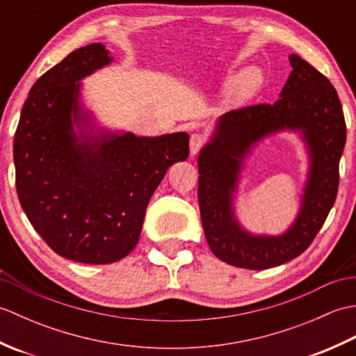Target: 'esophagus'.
Returning <instances> with one entry per match:
<instances>
[{"label": "esophagus", "instance_id": "34e87169", "mask_svg": "<svg viewBox=\"0 0 356 356\" xmlns=\"http://www.w3.org/2000/svg\"><path fill=\"white\" fill-rule=\"evenodd\" d=\"M203 143H205V138H203L202 134L199 133H194L191 134V139H190V149H191V154H197L199 149L202 148Z\"/></svg>", "mask_w": 356, "mask_h": 356}]
</instances>
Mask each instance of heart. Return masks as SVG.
<instances>
[{"label":"heart","mask_w":356,"mask_h":356,"mask_svg":"<svg viewBox=\"0 0 356 356\" xmlns=\"http://www.w3.org/2000/svg\"><path fill=\"white\" fill-rule=\"evenodd\" d=\"M263 86V73L260 69H248L231 81L226 90V97L231 104H241L259 93Z\"/></svg>","instance_id":"b5f03b06"}]
</instances>
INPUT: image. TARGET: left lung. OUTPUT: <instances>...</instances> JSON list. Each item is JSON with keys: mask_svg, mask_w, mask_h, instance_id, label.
Wrapping results in <instances>:
<instances>
[{"mask_svg": "<svg viewBox=\"0 0 356 356\" xmlns=\"http://www.w3.org/2000/svg\"><path fill=\"white\" fill-rule=\"evenodd\" d=\"M292 72L274 104L232 110L218 118L200 149L199 205L211 251L222 261L252 270L269 269L303 254L337 199L346 120L337 90L318 70L289 55ZM298 132L309 157L308 180L294 223L280 236L252 234L235 216L233 200L245 157L275 132Z\"/></svg>", "mask_w": 356, "mask_h": 356, "instance_id": "8db88e82", "label": "left lung"}]
</instances>
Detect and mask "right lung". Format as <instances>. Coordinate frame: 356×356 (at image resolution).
<instances>
[{"label":"right lung","instance_id":"add662e5","mask_svg":"<svg viewBox=\"0 0 356 356\" xmlns=\"http://www.w3.org/2000/svg\"><path fill=\"white\" fill-rule=\"evenodd\" d=\"M111 63L96 42L45 72L13 139L21 208L53 251L78 263L108 264L130 254L151 195L166 170L190 153L185 131L148 138L95 122L81 81Z\"/></svg>","mask_w":356,"mask_h":356}]
</instances>
